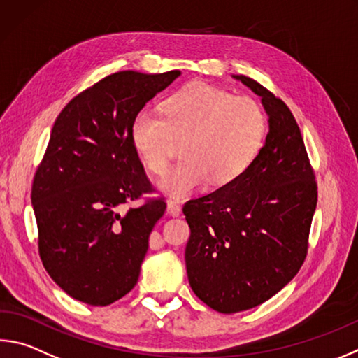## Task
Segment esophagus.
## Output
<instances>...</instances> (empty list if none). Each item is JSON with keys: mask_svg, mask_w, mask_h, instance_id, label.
Masks as SVG:
<instances>
[{"mask_svg": "<svg viewBox=\"0 0 358 358\" xmlns=\"http://www.w3.org/2000/svg\"><path fill=\"white\" fill-rule=\"evenodd\" d=\"M166 203H167V213L173 217H178L181 214V206H180L178 201H175L173 199H167Z\"/></svg>", "mask_w": 358, "mask_h": 358, "instance_id": "esophagus-1", "label": "esophagus"}]
</instances>
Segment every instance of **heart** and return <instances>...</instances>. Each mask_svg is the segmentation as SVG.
I'll list each match as a JSON object with an SVG mask.
<instances>
[{
	"instance_id": "heart-1",
	"label": "heart",
	"mask_w": 358,
	"mask_h": 358,
	"mask_svg": "<svg viewBox=\"0 0 358 358\" xmlns=\"http://www.w3.org/2000/svg\"><path fill=\"white\" fill-rule=\"evenodd\" d=\"M264 114L249 96L191 84L167 96L162 115L141 109L129 127L139 159L153 173H162L183 142V159L158 181V189L185 199L208 181L224 186L241 177L263 144Z\"/></svg>"
}]
</instances>
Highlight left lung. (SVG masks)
Masks as SVG:
<instances>
[{
  "mask_svg": "<svg viewBox=\"0 0 358 358\" xmlns=\"http://www.w3.org/2000/svg\"><path fill=\"white\" fill-rule=\"evenodd\" d=\"M231 78L262 99L269 131L241 177L183 208L191 229L187 280L201 302L227 315L257 307L294 278L317 201L289 108L252 78Z\"/></svg>",
  "mask_w": 358,
  "mask_h": 358,
  "instance_id": "left-lung-1",
  "label": "left lung"
}]
</instances>
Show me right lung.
Listing matches in <instances>:
<instances>
[{
	"label": "right lung",
	"mask_w": 358,
	"mask_h": 358,
	"mask_svg": "<svg viewBox=\"0 0 358 358\" xmlns=\"http://www.w3.org/2000/svg\"><path fill=\"white\" fill-rule=\"evenodd\" d=\"M181 71H119L76 95L51 129L31 191L38 253L55 283L105 307L138 283L161 199L123 206L152 189L129 139L136 113Z\"/></svg>",
	"instance_id": "1"
}]
</instances>
